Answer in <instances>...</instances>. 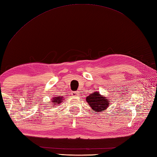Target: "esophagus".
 I'll return each instance as SVG.
<instances>
[{"instance_id":"1","label":"esophagus","mask_w":157,"mask_h":157,"mask_svg":"<svg viewBox=\"0 0 157 157\" xmlns=\"http://www.w3.org/2000/svg\"><path fill=\"white\" fill-rule=\"evenodd\" d=\"M80 95V93L78 91H73L72 92V95L73 97H78Z\"/></svg>"}]
</instances>
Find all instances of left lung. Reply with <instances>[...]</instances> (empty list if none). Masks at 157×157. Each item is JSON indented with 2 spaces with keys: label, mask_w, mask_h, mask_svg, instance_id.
I'll return each instance as SVG.
<instances>
[{
  "label": "left lung",
  "mask_w": 157,
  "mask_h": 157,
  "mask_svg": "<svg viewBox=\"0 0 157 157\" xmlns=\"http://www.w3.org/2000/svg\"><path fill=\"white\" fill-rule=\"evenodd\" d=\"M86 102L95 111H103L109 105L107 99L99 93H93L86 97Z\"/></svg>",
  "instance_id": "8db88e82"
}]
</instances>
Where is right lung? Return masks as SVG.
Here are the masks:
<instances>
[{
    "instance_id": "add662e5",
    "label": "right lung",
    "mask_w": 157,
    "mask_h": 157,
    "mask_svg": "<svg viewBox=\"0 0 157 157\" xmlns=\"http://www.w3.org/2000/svg\"><path fill=\"white\" fill-rule=\"evenodd\" d=\"M62 97H54L53 98V102L54 103H58L57 104H59V103H60L62 101Z\"/></svg>"
}]
</instances>
